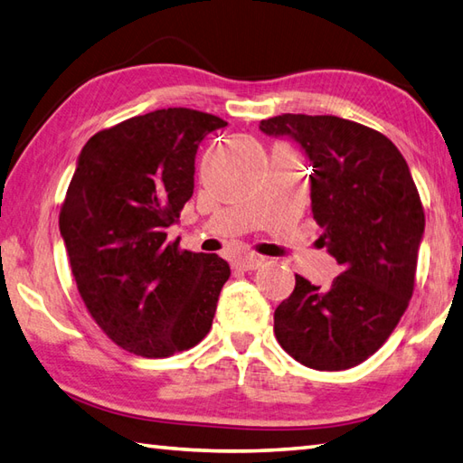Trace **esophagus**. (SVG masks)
<instances>
[{"instance_id":"esophagus-1","label":"esophagus","mask_w":463,"mask_h":463,"mask_svg":"<svg viewBox=\"0 0 463 463\" xmlns=\"http://www.w3.org/2000/svg\"><path fill=\"white\" fill-rule=\"evenodd\" d=\"M261 263H263V258H260V255H243V258H238L235 260V269H240V271H253V269H258V267H261Z\"/></svg>"}]
</instances>
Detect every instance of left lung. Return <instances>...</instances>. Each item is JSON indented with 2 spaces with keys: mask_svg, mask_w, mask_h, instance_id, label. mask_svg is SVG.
<instances>
[{
  "mask_svg": "<svg viewBox=\"0 0 463 463\" xmlns=\"http://www.w3.org/2000/svg\"><path fill=\"white\" fill-rule=\"evenodd\" d=\"M309 158L311 210L321 241L341 265L328 287L295 275L275 309L277 341L315 371H345L384 345L414 291L424 210L400 150L380 132L331 115L261 120Z\"/></svg>",
  "mask_w": 463,
  "mask_h": 463,
  "instance_id": "left-lung-1",
  "label": "left lung"
}]
</instances>
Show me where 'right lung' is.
<instances>
[{
	"label": "right lung",
	"mask_w": 463,
	"mask_h": 463,
	"mask_svg": "<svg viewBox=\"0 0 463 463\" xmlns=\"http://www.w3.org/2000/svg\"><path fill=\"white\" fill-rule=\"evenodd\" d=\"M223 127L158 109L97 132L79 154L59 232L90 317L128 353L170 356L210 331L230 265L166 238L194 194L200 142Z\"/></svg>",
	"instance_id": "1"
}]
</instances>
